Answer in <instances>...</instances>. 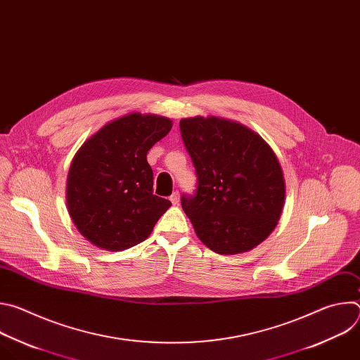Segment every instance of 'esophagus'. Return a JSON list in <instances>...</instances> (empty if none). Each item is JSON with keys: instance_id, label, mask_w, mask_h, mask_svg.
I'll use <instances>...</instances> for the list:
<instances>
[{"instance_id": "obj_1", "label": "esophagus", "mask_w": 360, "mask_h": 360, "mask_svg": "<svg viewBox=\"0 0 360 360\" xmlns=\"http://www.w3.org/2000/svg\"><path fill=\"white\" fill-rule=\"evenodd\" d=\"M169 200L172 202V205H178V203H179V192L175 191V192L169 196Z\"/></svg>"}]
</instances>
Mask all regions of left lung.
<instances>
[{
	"label": "left lung",
	"instance_id": "obj_1",
	"mask_svg": "<svg viewBox=\"0 0 360 360\" xmlns=\"http://www.w3.org/2000/svg\"><path fill=\"white\" fill-rule=\"evenodd\" d=\"M198 182L181 205L198 238L221 255L248 252L278 225L285 202L281 164L248 127L218 117L179 122Z\"/></svg>",
	"mask_w": 360,
	"mask_h": 360
}]
</instances>
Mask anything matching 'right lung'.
<instances>
[{
    "instance_id": "obj_1",
    "label": "right lung",
    "mask_w": 360,
    "mask_h": 360,
    "mask_svg": "<svg viewBox=\"0 0 360 360\" xmlns=\"http://www.w3.org/2000/svg\"><path fill=\"white\" fill-rule=\"evenodd\" d=\"M172 128L167 117L139 112L108 122L75 153L67 205L79 233L107 250L145 240L171 202L153 195L148 150Z\"/></svg>"
}]
</instances>
